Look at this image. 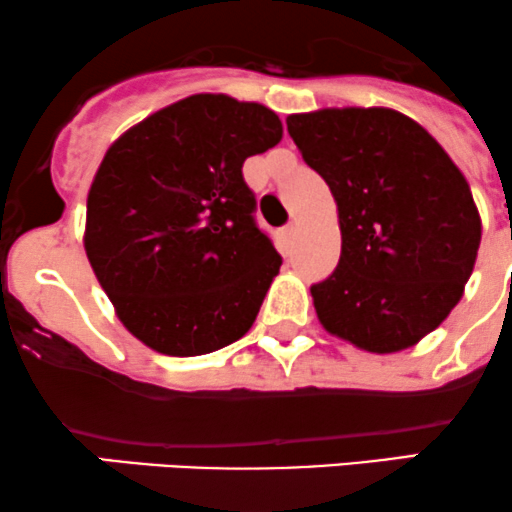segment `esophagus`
<instances>
[{"instance_id":"esophagus-1","label":"esophagus","mask_w":512,"mask_h":512,"mask_svg":"<svg viewBox=\"0 0 512 512\" xmlns=\"http://www.w3.org/2000/svg\"><path fill=\"white\" fill-rule=\"evenodd\" d=\"M297 229H300V225H297V220H292V222H287V225L283 227V239H295V234H297Z\"/></svg>"}]
</instances>
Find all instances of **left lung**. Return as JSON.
<instances>
[{"instance_id":"left-lung-1","label":"left lung","mask_w":512,"mask_h":512,"mask_svg":"<svg viewBox=\"0 0 512 512\" xmlns=\"http://www.w3.org/2000/svg\"><path fill=\"white\" fill-rule=\"evenodd\" d=\"M287 132L338 208L341 258L312 285L321 326L370 353L416 346L474 271L481 217L464 174L392 108L295 113Z\"/></svg>"}]
</instances>
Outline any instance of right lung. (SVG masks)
<instances>
[{"label":"right lung","instance_id":"1","mask_svg":"<svg viewBox=\"0 0 512 512\" xmlns=\"http://www.w3.org/2000/svg\"><path fill=\"white\" fill-rule=\"evenodd\" d=\"M283 137L261 103L195 94L108 147L86 198L84 249L132 336L191 358L244 336L280 271L241 166Z\"/></svg>","mask_w":512,"mask_h":512}]
</instances>
